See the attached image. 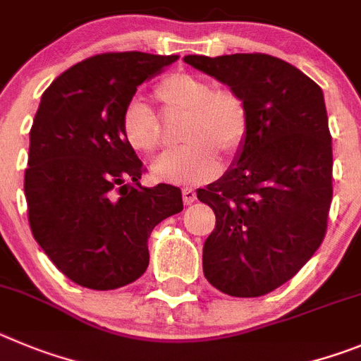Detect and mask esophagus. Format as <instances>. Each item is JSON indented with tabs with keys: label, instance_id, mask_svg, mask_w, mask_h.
<instances>
[{
	"label": "esophagus",
	"instance_id": "esophagus-1",
	"mask_svg": "<svg viewBox=\"0 0 361 361\" xmlns=\"http://www.w3.org/2000/svg\"><path fill=\"white\" fill-rule=\"evenodd\" d=\"M181 196H183L185 204H192L196 201V190L192 187H185L181 188Z\"/></svg>",
	"mask_w": 361,
	"mask_h": 361
}]
</instances>
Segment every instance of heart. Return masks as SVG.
<instances>
[{
	"instance_id": "heart-1",
	"label": "heart",
	"mask_w": 361,
	"mask_h": 361,
	"mask_svg": "<svg viewBox=\"0 0 361 361\" xmlns=\"http://www.w3.org/2000/svg\"><path fill=\"white\" fill-rule=\"evenodd\" d=\"M154 97L167 111L183 113L181 138L187 144L152 165L154 178L169 183H200L217 173V152L233 154L248 131V106L241 93L212 87L203 77L173 73L160 80ZM122 135L131 149L154 154L164 145L157 115L142 100H131L122 113Z\"/></svg>"
}]
</instances>
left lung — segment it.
Here are the masks:
<instances>
[{"label":"left lung","mask_w":361,"mask_h":361,"mask_svg":"<svg viewBox=\"0 0 361 361\" xmlns=\"http://www.w3.org/2000/svg\"><path fill=\"white\" fill-rule=\"evenodd\" d=\"M183 61L241 93L248 106L235 161L197 190L216 214L203 274L230 297H261L297 275L326 235L333 149L324 93L298 68L266 54Z\"/></svg>","instance_id":"obj_1"}]
</instances>
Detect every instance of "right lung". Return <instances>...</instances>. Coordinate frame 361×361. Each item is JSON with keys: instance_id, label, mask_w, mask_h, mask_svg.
Masks as SVG:
<instances>
[{"instance_id": "right-lung-1", "label": "right lung", "mask_w": 361, "mask_h": 361, "mask_svg": "<svg viewBox=\"0 0 361 361\" xmlns=\"http://www.w3.org/2000/svg\"><path fill=\"white\" fill-rule=\"evenodd\" d=\"M176 59L93 55L41 97L25 171L28 223L57 269L82 288L116 290L142 277L152 228L183 210L178 187H142L144 165L120 126L136 87Z\"/></svg>"}]
</instances>
